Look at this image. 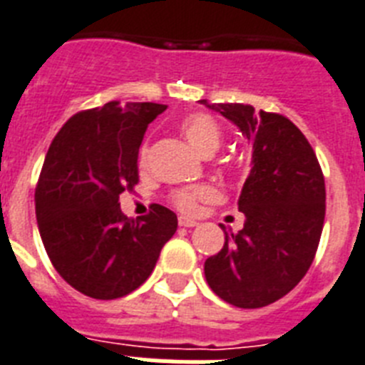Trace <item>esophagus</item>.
I'll list each match as a JSON object with an SVG mask.
<instances>
[{"mask_svg": "<svg viewBox=\"0 0 365 365\" xmlns=\"http://www.w3.org/2000/svg\"><path fill=\"white\" fill-rule=\"evenodd\" d=\"M178 225L183 226V228H192V226H197L198 222L195 219H189V217H178Z\"/></svg>", "mask_w": 365, "mask_h": 365, "instance_id": "1", "label": "esophagus"}]
</instances>
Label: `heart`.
<instances>
[{"label":"heart","instance_id":"1","mask_svg":"<svg viewBox=\"0 0 365 365\" xmlns=\"http://www.w3.org/2000/svg\"><path fill=\"white\" fill-rule=\"evenodd\" d=\"M180 131L187 139L189 145L202 155L215 154L217 148L222 143V128L213 116L204 115V113H195V115H187L185 118H182L180 120ZM146 159H148V148L143 146L139 154L140 167H146ZM213 198H217L215 187H211V185H192V187L180 189V191L173 192L170 200L180 211L192 213V211H197L200 202L213 200Z\"/></svg>","mask_w":365,"mask_h":365}]
</instances>
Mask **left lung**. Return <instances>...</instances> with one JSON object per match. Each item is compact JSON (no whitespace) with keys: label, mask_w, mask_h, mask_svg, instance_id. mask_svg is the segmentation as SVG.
<instances>
[{"label":"left lung","mask_w":365,"mask_h":365,"mask_svg":"<svg viewBox=\"0 0 365 365\" xmlns=\"http://www.w3.org/2000/svg\"><path fill=\"white\" fill-rule=\"evenodd\" d=\"M252 143V163L240 197L247 220L225 232V247L204 263L215 295L237 308H263L304 278L324 222V176L314 148L289 118L243 103H211Z\"/></svg>","instance_id":"left-lung-1"}]
</instances>
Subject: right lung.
Segmentation results:
<instances>
[{"mask_svg":"<svg viewBox=\"0 0 365 365\" xmlns=\"http://www.w3.org/2000/svg\"><path fill=\"white\" fill-rule=\"evenodd\" d=\"M165 109L109 102L76 113L51 140L35 189L36 222L55 271L83 295L111 301L135 292L176 232L168 207L152 204L133 220L118 202L139 183V146Z\"/></svg>","mask_w":365,"mask_h":365,"instance_id":"1","label":"right lung"}]
</instances>
